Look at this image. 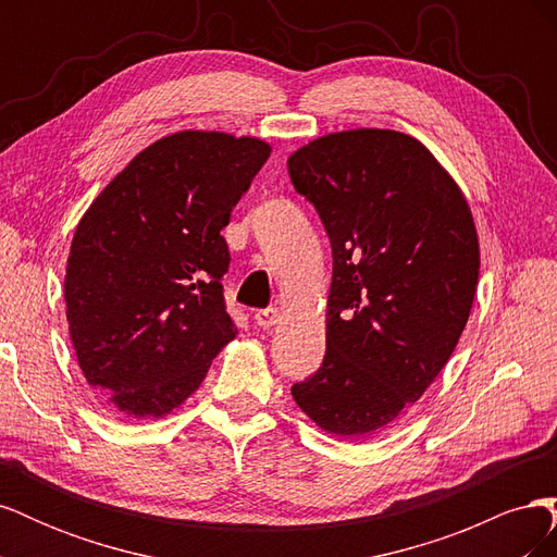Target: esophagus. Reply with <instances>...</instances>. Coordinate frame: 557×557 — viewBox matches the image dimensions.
Wrapping results in <instances>:
<instances>
[{
	"label": "esophagus",
	"mask_w": 557,
	"mask_h": 557,
	"mask_svg": "<svg viewBox=\"0 0 557 557\" xmlns=\"http://www.w3.org/2000/svg\"><path fill=\"white\" fill-rule=\"evenodd\" d=\"M281 320V309L278 307H267V309H260L256 311V323L260 327H272L276 325Z\"/></svg>",
	"instance_id": "obj_1"
}]
</instances>
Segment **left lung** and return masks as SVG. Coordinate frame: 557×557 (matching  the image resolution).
Here are the masks:
<instances>
[{
  "label": "left lung",
  "mask_w": 557,
  "mask_h": 557,
  "mask_svg": "<svg viewBox=\"0 0 557 557\" xmlns=\"http://www.w3.org/2000/svg\"><path fill=\"white\" fill-rule=\"evenodd\" d=\"M332 246L327 350L297 407L360 440L423 397L458 346L479 283L469 205L430 150L395 129H346L288 158Z\"/></svg>",
  "instance_id": "1"
}]
</instances>
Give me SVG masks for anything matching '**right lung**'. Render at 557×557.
<instances>
[{"mask_svg": "<svg viewBox=\"0 0 557 557\" xmlns=\"http://www.w3.org/2000/svg\"><path fill=\"white\" fill-rule=\"evenodd\" d=\"M272 146L183 129L144 148L83 213L64 276L83 376L129 418H162L205 381L237 327L221 230Z\"/></svg>", "mask_w": 557, "mask_h": 557, "instance_id": "1", "label": "right lung"}]
</instances>
